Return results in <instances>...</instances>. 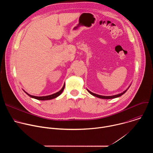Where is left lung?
Returning a JSON list of instances; mask_svg holds the SVG:
<instances>
[{
	"instance_id": "obj_1",
	"label": "left lung",
	"mask_w": 153,
	"mask_h": 153,
	"mask_svg": "<svg viewBox=\"0 0 153 153\" xmlns=\"http://www.w3.org/2000/svg\"><path fill=\"white\" fill-rule=\"evenodd\" d=\"M131 84H130L129 86L128 87V88H126V89L125 91H123L122 93H119V94H116V95H113V96H102V95H99V94H95V93H92L91 91H90L88 90V89H86V90H87V91H88L91 95H93V96H95V97H98V98L103 99H114V98L120 97V96H121L122 95H123V94L124 93H125V92L128 90V88H129V86H131Z\"/></svg>"
}]
</instances>
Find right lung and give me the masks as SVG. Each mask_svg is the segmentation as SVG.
Returning <instances> with one entry per match:
<instances>
[{
    "label": "right lung",
    "mask_w": 153,
    "mask_h": 153,
    "mask_svg": "<svg viewBox=\"0 0 153 153\" xmlns=\"http://www.w3.org/2000/svg\"><path fill=\"white\" fill-rule=\"evenodd\" d=\"M65 83H64L62 88L58 92L56 93H54L53 94H51V95H48V96H32L30 94H28V93H27L25 90H24V91L31 98H33V99H37V100H51V99H53L54 98H56L57 97H58L59 96H60L62 93L63 92L64 88H65Z\"/></svg>",
    "instance_id": "1"
}]
</instances>
